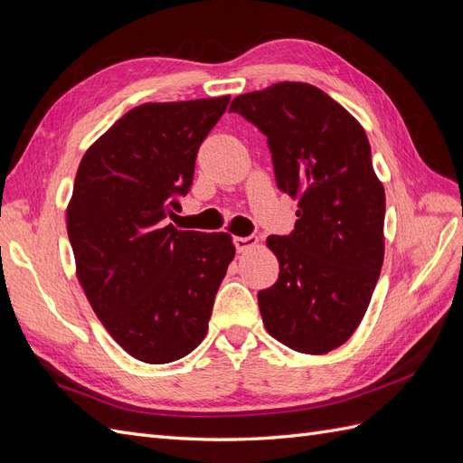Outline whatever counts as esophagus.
I'll use <instances>...</instances> for the list:
<instances>
[{"mask_svg": "<svg viewBox=\"0 0 463 463\" xmlns=\"http://www.w3.org/2000/svg\"><path fill=\"white\" fill-rule=\"evenodd\" d=\"M233 245L237 249V253H247V250L255 249L259 245V240L255 235H249V237H235Z\"/></svg>", "mask_w": 463, "mask_h": 463, "instance_id": "obj_1", "label": "esophagus"}]
</instances>
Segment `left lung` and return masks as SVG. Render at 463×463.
<instances>
[{
    "mask_svg": "<svg viewBox=\"0 0 463 463\" xmlns=\"http://www.w3.org/2000/svg\"><path fill=\"white\" fill-rule=\"evenodd\" d=\"M230 111L266 135L276 184L299 203L293 233L266 240L279 276L259 291L264 326L299 354H328L361 325L384 260L386 197L365 129L309 82L240 94Z\"/></svg>",
    "mask_w": 463,
    "mask_h": 463,
    "instance_id": "1",
    "label": "left lung"
}]
</instances>
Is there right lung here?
<instances>
[{"label": "right lung", "instance_id": "obj_1", "mask_svg": "<svg viewBox=\"0 0 463 463\" xmlns=\"http://www.w3.org/2000/svg\"><path fill=\"white\" fill-rule=\"evenodd\" d=\"M228 104L216 96L137 106L89 146L75 175L67 233L80 288L111 338L150 365L204 340L235 257L230 233L165 226Z\"/></svg>", "mask_w": 463, "mask_h": 463}]
</instances>
